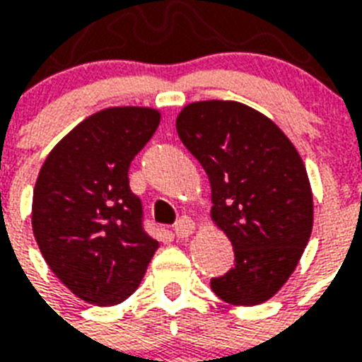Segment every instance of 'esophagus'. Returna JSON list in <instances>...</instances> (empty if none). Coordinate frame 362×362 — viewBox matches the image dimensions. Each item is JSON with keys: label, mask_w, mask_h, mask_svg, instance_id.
I'll return each mask as SVG.
<instances>
[{"label": "esophagus", "mask_w": 362, "mask_h": 362, "mask_svg": "<svg viewBox=\"0 0 362 362\" xmlns=\"http://www.w3.org/2000/svg\"><path fill=\"white\" fill-rule=\"evenodd\" d=\"M193 231H195V223H193L192 218H186V216H184V218H180V220L176 221L175 233L178 238L189 237V235H193Z\"/></svg>", "instance_id": "esophagus-1"}]
</instances>
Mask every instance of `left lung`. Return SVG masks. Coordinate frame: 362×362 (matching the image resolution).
Returning <instances> with one entry per match:
<instances>
[{"label": "left lung", "instance_id": "left-lung-1", "mask_svg": "<svg viewBox=\"0 0 362 362\" xmlns=\"http://www.w3.org/2000/svg\"><path fill=\"white\" fill-rule=\"evenodd\" d=\"M176 131L209 175L210 216L235 252L212 291L233 306L269 300L297 269L314 226L300 153L274 122L238 101L186 105Z\"/></svg>", "mask_w": 362, "mask_h": 362}]
</instances>
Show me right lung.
I'll use <instances>...</instances> for the list:
<instances>
[{"instance_id": "add662e5", "label": "right lung", "mask_w": 362, "mask_h": 362, "mask_svg": "<svg viewBox=\"0 0 362 362\" xmlns=\"http://www.w3.org/2000/svg\"><path fill=\"white\" fill-rule=\"evenodd\" d=\"M150 107H110L73 127L45 159L31 203L37 246L82 300L115 306L135 293L159 242L142 229L129 165L158 129Z\"/></svg>"}]
</instances>
